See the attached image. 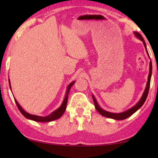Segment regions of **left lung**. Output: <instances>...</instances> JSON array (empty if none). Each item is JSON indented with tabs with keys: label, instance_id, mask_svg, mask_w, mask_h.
Segmentation results:
<instances>
[{
	"label": "left lung",
	"instance_id": "8db88e82",
	"mask_svg": "<svg viewBox=\"0 0 158 158\" xmlns=\"http://www.w3.org/2000/svg\"><path fill=\"white\" fill-rule=\"evenodd\" d=\"M134 34H135V35L137 36V38H139L140 40L143 42L144 46V47H145L147 53H148V55L149 56L148 49H147V46H146L145 42H144L143 37H142L141 34H140L139 33H138V32H137V31L134 32ZM149 57H150V56H149ZM152 62L150 61V73H149V75H148V83H147V85H146L145 90H144L143 94H142V96L141 97V98H140V100L139 101V102H138L137 104H136L135 106H134L132 108H131V109H128L126 111H124V112H122V113H119V114H114V113H111V112L105 111V110L102 109L100 106H99V105L98 104V103H97V101L96 100V98H95L94 96V95H92L93 99H94V102L95 107H96V109L97 111H98V113L100 114L101 115H102L103 116H106V117H108V118H114V119H116V120H123V119H125V118H128L129 116H130L132 115V114L135 113V112L137 111V110L139 109V108L141 107L144 104V103L145 102L146 98H147V97H148V95L149 89H150L151 75H152Z\"/></svg>",
	"mask_w": 158,
	"mask_h": 158
}]
</instances>
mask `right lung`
<instances>
[{"label":"right lung","mask_w":158,"mask_h":158,"mask_svg":"<svg viewBox=\"0 0 158 158\" xmlns=\"http://www.w3.org/2000/svg\"><path fill=\"white\" fill-rule=\"evenodd\" d=\"M8 81H9V85H10V90H11V87H10V80ZM74 83H75V81H73L70 84V85L68 86V89H67L65 96H64V101H63V102H62V105L60 106L58 108L57 110H55V111H53L52 113H51V114H49V115L47 116H40L32 115V114H30L29 113H27V112H26L24 110H23L22 108H21V106L19 104V103L17 102V101L16 100V99H14L15 102H16V105H17V107H18V109H19V111H20L21 113L24 116L27 118H29V119L35 121V122H52V121L57 119V118H60L62 115H63V114L64 113V111H65V109H66L67 103H68V94H69V93H70V90L71 87H72V86L74 85Z\"/></svg>","instance_id":"add662e5"}]
</instances>
